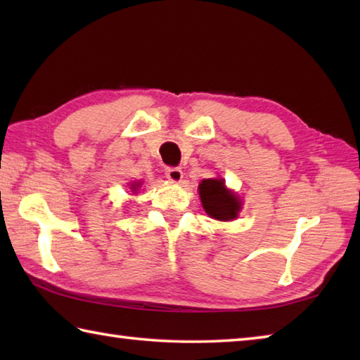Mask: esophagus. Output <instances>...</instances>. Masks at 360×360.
I'll use <instances>...</instances> for the list:
<instances>
[{"label":"esophagus","mask_w":360,"mask_h":360,"mask_svg":"<svg viewBox=\"0 0 360 360\" xmlns=\"http://www.w3.org/2000/svg\"><path fill=\"white\" fill-rule=\"evenodd\" d=\"M165 174L172 182H179L182 179V172L179 168H167Z\"/></svg>","instance_id":"esophagus-1"}]
</instances>
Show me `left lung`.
Wrapping results in <instances>:
<instances>
[{
    "instance_id": "8db88e82",
    "label": "left lung",
    "mask_w": 360,
    "mask_h": 360,
    "mask_svg": "<svg viewBox=\"0 0 360 360\" xmlns=\"http://www.w3.org/2000/svg\"><path fill=\"white\" fill-rule=\"evenodd\" d=\"M200 200H202L203 210L210 217L216 221H233L238 217L241 211V200L225 187L222 178L203 179L198 186Z\"/></svg>"
}]
</instances>
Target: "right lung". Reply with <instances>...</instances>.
Instances as JSON below:
<instances>
[{
	"label": "right lung",
	"instance_id": "right-lung-1",
	"mask_svg": "<svg viewBox=\"0 0 360 360\" xmlns=\"http://www.w3.org/2000/svg\"><path fill=\"white\" fill-rule=\"evenodd\" d=\"M139 186H141V182H133V184H131V187H130V188H131L133 192H136Z\"/></svg>",
	"mask_w": 360,
	"mask_h": 360
}]
</instances>
